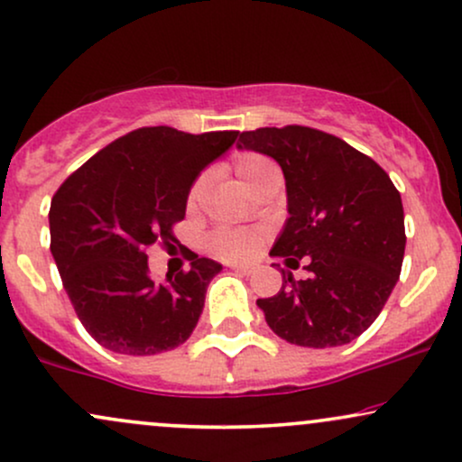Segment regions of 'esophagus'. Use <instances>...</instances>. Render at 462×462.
Returning <instances> with one entry per match:
<instances>
[{"label": "esophagus", "mask_w": 462, "mask_h": 462, "mask_svg": "<svg viewBox=\"0 0 462 462\" xmlns=\"http://www.w3.org/2000/svg\"><path fill=\"white\" fill-rule=\"evenodd\" d=\"M232 271H235V273H241V275H252L255 269H254V266H249V264H245V266L235 264V266H232Z\"/></svg>", "instance_id": "obj_1"}]
</instances>
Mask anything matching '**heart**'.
Segmentation results:
<instances>
[{"instance_id": "obj_1", "label": "heart", "mask_w": 462, "mask_h": 462, "mask_svg": "<svg viewBox=\"0 0 462 462\" xmlns=\"http://www.w3.org/2000/svg\"><path fill=\"white\" fill-rule=\"evenodd\" d=\"M269 168H275V165L266 157H263V154H255V152H243L238 154V159L235 161V171L238 180L243 182V187L249 185L254 178H258ZM199 191H202V182H196V185L191 187V191H189V202L191 204L196 202L199 198ZM210 245H213L215 254H219L221 258L243 260V258H249V255L258 249V236L247 230H230V227H221V230H217L213 238H210Z\"/></svg>"}]
</instances>
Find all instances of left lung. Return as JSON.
Returning a JSON list of instances; mask_svg holds the SVG:
<instances>
[{"label": "left lung", "mask_w": 462, "mask_h": 462, "mask_svg": "<svg viewBox=\"0 0 462 462\" xmlns=\"http://www.w3.org/2000/svg\"><path fill=\"white\" fill-rule=\"evenodd\" d=\"M238 148L273 157L286 178L288 219L271 255L308 280L284 282L258 299L266 325L297 346H342L361 336L387 303L402 269L404 210L376 161L340 137L288 125L243 131Z\"/></svg>", "instance_id": "obj_1"}]
</instances>
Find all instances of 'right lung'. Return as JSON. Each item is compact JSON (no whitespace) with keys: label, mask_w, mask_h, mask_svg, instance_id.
Returning a JSON list of instances; mask_svg holds the SVG:
<instances>
[{"label":"right lung","mask_w":462,"mask_h":462,"mask_svg":"<svg viewBox=\"0 0 462 462\" xmlns=\"http://www.w3.org/2000/svg\"><path fill=\"white\" fill-rule=\"evenodd\" d=\"M238 131L191 135L143 126L111 142L60 185L49 210L51 254L81 325L120 355L171 351L196 329L221 264L189 252V271L150 277L146 249L174 247L189 189Z\"/></svg>","instance_id":"add662e5"}]
</instances>
